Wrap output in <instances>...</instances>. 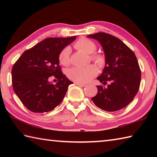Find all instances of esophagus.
Masks as SVG:
<instances>
[{
    "label": "esophagus",
    "mask_w": 157,
    "mask_h": 157,
    "mask_svg": "<svg viewBox=\"0 0 157 157\" xmlns=\"http://www.w3.org/2000/svg\"><path fill=\"white\" fill-rule=\"evenodd\" d=\"M75 84L78 85V86H86V84H82V83H79V82H75Z\"/></svg>",
    "instance_id": "esophagus-1"
}]
</instances>
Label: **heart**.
I'll return each mask as SVG.
<instances>
[{
	"instance_id": "heart-1",
	"label": "heart",
	"mask_w": 157,
	"mask_h": 157,
	"mask_svg": "<svg viewBox=\"0 0 157 157\" xmlns=\"http://www.w3.org/2000/svg\"><path fill=\"white\" fill-rule=\"evenodd\" d=\"M77 49L82 50L86 54H92L96 49V46L94 42L87 39H80L75 44ZM70 48L66 47L61 51L59 55V62L63 65H68L70 62ZM91 59L95 61L98 64L102 65L104 62V59L100 55H91ZM98 73V68L94 64H90L85 67H73L69 69L67 75L69 79L76 82L85 83L94 78Z\"/></svg>"
}]
</instances>
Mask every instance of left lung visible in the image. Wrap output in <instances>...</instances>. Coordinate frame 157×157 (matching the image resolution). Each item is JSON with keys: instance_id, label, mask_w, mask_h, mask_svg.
Segmentation results:
<instances>
[{"instance_id": "8db88e82", "label": "left lung", "mask_w": 157, "mask_h": 157, "mask_svg": "<svg viewBox=\"0 0 157 157\" xmlns=\"http://www.w3.org/2000/svg\"><path fill=\"white\" fill-rule=\"evenodd\" d=\"M100 44L105 65L97 79L107 87L97 86L98 94L91 100L101 109L116 111L127 107L139 91L140 67L134 52L117 37L105 33L89 34Z\"/></svg>"}]
</instances>
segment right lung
Here are the masks:
<instances>
[{
  "label": "right lung",
  "instance_id": "right-lung-1",
  "mask_svg": "<svg viewBox=\"0 0 157 157\" xmlns=\"http://www.w3.org/2000/svg\"><path fill=\"white\" fill-rule=\"evenodd\" d=\"M76 36L50 37L23 53L12 70V86L25 107L34 113L48 112L62 102L70 84L61 71L59 55ZM58 78L55 85L51 76Z\"/></svg>",
  "mask_w": 157,
  "mask_h": 157
}]
</instances>
